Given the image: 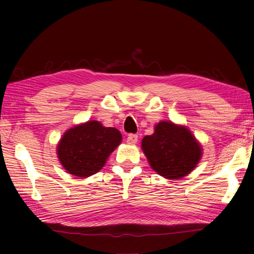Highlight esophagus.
I'll list each match as a JSON object with an SVG mask.
<instances>
[{"label": "esophagus", "instance_id": "esophagus-1", "mask_svg": "<svg viewBox=\"0 0 254 254\" xmlns=\"http://www.w3.org/2000/svg\"><path fill=\"white\" fill-rule=\"evenodd\" d=\"M137 134H133V133H131V134L127 135V142L130 143V144H135L137 142Z\"/></svg>", "mask_w": 254, "mask_h": 254}]
</instances>
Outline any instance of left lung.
<instances>
[{"label":"left lung","mask_w":254,"mask_h":254,"mask_svg":"<svg viewBox=\"0 0 254 254\" xmlns=\"http://www.w3.org/2000/svg\"><path fill=\"white\" fill-rule=\"evenodd\" d=\"M142 150L152 169L168 179L187 176L201 156L190 131L171 122L157 124L153 134L143 137Z\"/></svg>","instance_id":"left-lung-1"}]
</instances>
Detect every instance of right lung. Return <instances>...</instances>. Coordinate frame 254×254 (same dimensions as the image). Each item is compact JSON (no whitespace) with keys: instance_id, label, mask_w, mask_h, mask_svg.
<instances>
[{"instance_id":"1","label":"right lung","mask_w":254,"mask_h":254,"mask_svg":"<svg viewBox=\"0 0 254 254\" xmlns=\"http://www.w3.org/2000/svg\"><path fill=\"white\" fill-rule=\"evenodd\" d=\"M122 140L115 127H105L97 121H88L71 127L64 134L57 152L62 165L77 177H89L102 169L106 159Z\"/></svg>"}]
</instances>
